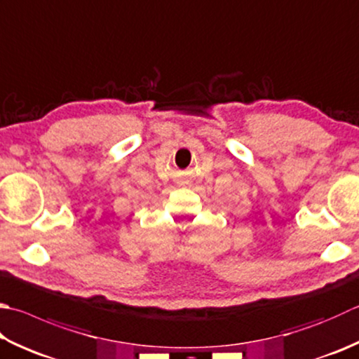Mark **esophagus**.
<instances>
[{"mask_svg":"<svg viewBox=\"0 0 359 359\" xmlns=\"http://www.w3.org/2000/svg\"><path fill=\"white\" fill-rule=\"evenodd\" d=\"M181 184H184V182H181Z\"/></svg>","mask_w":359,"mask_h":359,"instance_id":"obj_1","label":"esophagus"}]
</instances>
